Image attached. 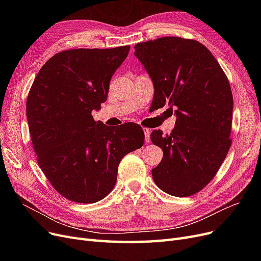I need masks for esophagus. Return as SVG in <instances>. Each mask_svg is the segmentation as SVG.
I'll return each mask as SVG.
<instances>
[{"label":"esophagus","mask_w":261,"mask_h":261,"mask_svg":"<svg viewBox=\"0 0 261 261\" xmlns=\"http://www.w3.org/2000/svg\"><path fill=\"white\" fill-rule=\"evenodd\" d=\"M143 131L145 133V142L149 143L150 142V130L148 128H143Z\"/></svg>","instance_id":"34e87169"}]
</instances>
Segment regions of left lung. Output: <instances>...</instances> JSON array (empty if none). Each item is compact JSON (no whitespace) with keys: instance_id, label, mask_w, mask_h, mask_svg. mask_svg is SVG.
I'll use <instances>...</instances> for the list:
<instances>
[{"instance_id":"1","label":"left lung","mask_w":261,"mask_h":261,"mask_svg":"<svg viewBox=\"0 0 261 261\" xmlns=\"http://www.w3.org/2000/svg\"><path fill=\"white\" fill-rule=\"evenodd\" d=\"M154 86L156 108H176L170 134H150L164 156L154 183L174 197L193 196L217 174L231 145L232 94L213 54L199 41L163 37L134 46Z\"/></svg>"}]
</instances>
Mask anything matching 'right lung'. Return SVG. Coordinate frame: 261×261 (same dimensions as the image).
Here are the masks:
<instances>
[{"label": "right lung", "mask_w": 261, "mask_h": 261, "mask_svg": "<svg viewBox=\"0 0 261 261\" xmlns=\"http://www.w3.org/2000/svg\"><path fill=\"white\" fill-rule=\"evenodd\" d=\"M130 46L74 48L41 67L26 100V116L38 165L58 194L77 203L107 197L119 162L145 141L135 122L110 128L95 121L113 74Z\"/></svg>", "instance_id": "add662e5"}]
</instances>
